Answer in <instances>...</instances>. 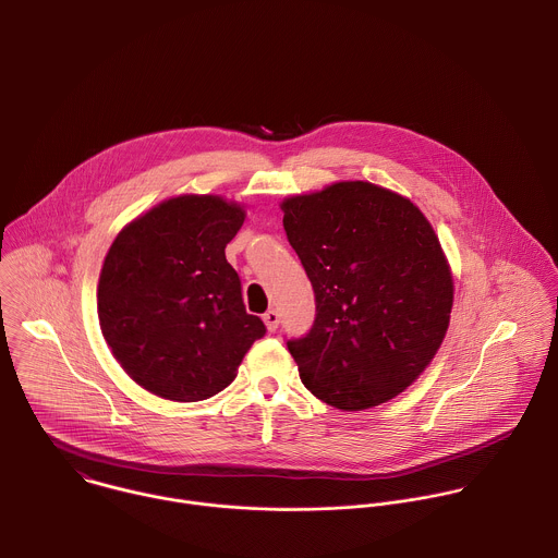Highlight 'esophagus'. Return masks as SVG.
<instances>
[{
    "mask_svg": "<svg viewBox=\"0 0 558 558\" xmlns=\"http://www.w3.org/2000/svg\"><path fill=\"white\" fill-rule=\"evenodd\" d=\"M262 319H264V324H266V328H268L270 332L277 330V326H279V314H277L275 310H268Z\"/></svg>",
    "mask_w": 558,
    "mask_h": 558,
    "instance_id": "34e87169",
    "label": "esophagus"
}]
</instances>
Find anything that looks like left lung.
<instances>
[{
    "label": "left lung",
    "mask_w": 558,
    "mask_h": 558,
    "mask_svg": "<svg viewBox=\"0 0 558 558\" xmlns=\"http://www.w3.org/2000/svg\"><path fill=\"white\" fill-rule=\"evenodd\" d=\"M279 206L316 294L314 328L288 341L303 385L345 412L398 398L436 356L453 310V272L432 223L365 180Z\"/></svg>",
    "instance_id": "obj_1"
}]
</instances>
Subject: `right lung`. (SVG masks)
Wrapping results in <instances>:
<instances>
[{"label":"right lung","mask_w":558,"mask_h":558,"mask_svg":"<svg viewBox=\"0 0 558 558\" xmlns=\"http://www.w3.org/2000/svg\"><path fill=\"white\" fill-rule=\"evenodd\" d=\"M246 219L221 195L182 193L129 221L96 290L102 337L153 396L199 401L223 391L264 322L246 314L226 246Z\"/></svg>","instance_id":"add662e5"}]
</instances>
